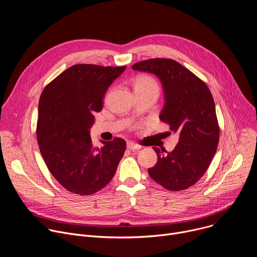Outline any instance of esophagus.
<instances>
[{
  "label": "esophagus",
  "instance_id": "obj_1",
  "mask_svg": "<svg viewBox=\"0 0 257 257\" xmlns=\"http://www.w3.org/2000/svg\"><path fill=\"white\" fill-rule=\"evenodd\" d=\"M127 149L130 150V151H137V150H140V149H141V146L138 145V144H136V143H134V142L129 141V142L127 143Z\"/></svg>",
  "mask_w": 257,
  "mask_h": 257
}]
</instances>
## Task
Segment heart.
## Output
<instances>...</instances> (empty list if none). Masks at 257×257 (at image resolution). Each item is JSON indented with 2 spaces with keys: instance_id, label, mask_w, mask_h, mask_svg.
I'll return each instance as SVG.
<instances>
[{
  "instance_id": "heart-1",
  "label": "heart",
  "mask_w": 257,
  "mask_h": 257,
  "mask_svg": "<svg viewBox=\"0 0 257 257\" xmlns=\"http://www.w3.org/2000/svg\"><path fill=\"white\" fill-rule=\"evenodd\" d=\"M137 83H138V84H145V85L158 86V85H157V82H156L153 78H151V77H149V76H142V77H140V78L137 80Z\"/></svg>"
}]
</instances>
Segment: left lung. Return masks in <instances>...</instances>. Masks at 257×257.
Listing matches in <instances>:
<instances>
[{
    "mask_svg": "<svg viewBox=\"0 0 257 257\" xmlns=\"http://www.w3.org/2000/svg\"><path fill=\"white\" fill-rule=\"evenodd\" d=\"M132 69L160 79L165 98L160 119L180 133L173 152L154 148L158 163L149 174L168 190L187 189L204 175L216 152L219 128L212 95L202 80L172 59H150Z\"/></svg>",
    "mask_w": 257,
    "mask_h": 257,
    "instance_id": "1",
    "label": "left lung"
}]
</instances>
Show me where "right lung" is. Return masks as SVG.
Returning a JSON list of instances; mask_svg holds the SVG:
<instances>
[{"mask_svg": "<svg viewBox=\"0 0 257 257\" xmlns=\"http://www.w3.org/2000/svg\"><path fill=\"white\" fill-rule=\"evenodd\" d=\"M126 66L74 65L49 83L39 102L36 137L45 163L68 191L93 194L108 184L124 156L126 141L115 138L94 148L90 128L93 114Z\"/></svg>", "mask_w": 257, "mask_h": 257, "instance_id": "add662e5", "label": "right lung"}]
</instances>
